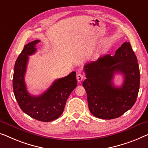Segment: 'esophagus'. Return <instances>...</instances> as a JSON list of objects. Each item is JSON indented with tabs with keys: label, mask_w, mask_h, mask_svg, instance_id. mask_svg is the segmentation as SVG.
<instances>
[{
	"label": "esophagus",
	"mask_w": 148,
	"mask_h": 148,
	"mask_svg": "<svg viewBox=\"0 0 148 148\" xmlns=\"http://www.w3.org/2000/svg\"><path fill=\"white\" fill-rule=\"evenodd\" d=\"M76 78H77V80H78V82H81L82 80H84V76L83 74H82L81 73H79V74H77Z\"/></svg>",
	"instance_id": "esophagus-1"
}]
</instances>
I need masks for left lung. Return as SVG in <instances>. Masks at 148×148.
<instances>
[{
	"instance_id": "1",
	"label": "left lung",
	"mask_w": 148,
	"mask_h": 148,
	"mask_svg": "<svg viewBox=\"0 0 148 148\" xmlns=\"http://www.w3.org/2000/svg\"><path fill=\"white\" fill-rule=\"evenodd\" d=\"M86 79L82 85L87 93L88 107L96 118L111 120L120 117L136 103L140 89V69L130 43L125 42L111 56L106 54L84 68ZM116 73L125 79L120 87L112 80Z\"/></svg>"
}]
</instances>
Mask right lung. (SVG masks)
I'll use <instances>...</instances> for the list:
<instances>
[{
  "instance_id": "add662e5",
  "label": "right lung",
  "mask_w": 148,
  "mask_h": 148,
  "mask_svg": "<svg viewBox=\"0 0 148 148\" xmlns=\"http://www.w3.org/2000/svg\"><path fill=\"white\" fill-rule=\"evenodd\" d=\"M39 40L25 45L14 64L13 90L20 108L25 114L41 122H51L59 118L64 109L66 102L77 86L76 72L56 80L51 86L40 96H32L26 89L25 75L28 56L36 52Z\"/></svg>"
}]
</instances>
